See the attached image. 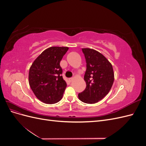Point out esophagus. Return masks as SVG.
Instances as JSON below:
<instances>
[{
	"instance_id": "obj_1",
	"label": "esophagus",
	"mask_w": 146,
	"mask_h": 146,
	"mask_svg": "<svg viewBox=\"0 0 146 146\" xmlns=\"http://www.w3.org/2000/svg\"><path fill=\"white\" fill-rule=\"evenodd\" d=\"M72 80H73V78H72V77L69 78V82H72Z\"/></svg>"
}]
</instances>
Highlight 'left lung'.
<instances>
[{
  "label": "left lung",
  "instance_id": "8db88e82",
  "mask_svg": "<svg viewBox=\"0 0 146 146\" xmlns=\"http://www.w3.org/2000/svg\"><path fill=\"white\" fill-rule=\"evenodd\" d=\"M86 63L84 80L86 87L79 93L78 99L86 104H95L108 94L114 80L111 64L96 50L83 48Z\"/></svg>",
  "mask_w": 146,
  "mask_h": 146
}]
</instances>
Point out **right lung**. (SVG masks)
Returning a JSON list of instances; mask_svg holds the SVG:
<instances>
[{
    "label": "right lung",
    "instance_id": "obj_1",
    "mask_svg": "<svg viewBox=\"0 0 146 146\" xmlns=\"http://www.w3.org/2000/svg\"><path fill=\"white\" fill-rule=\"evenodd\" d=\"M68 47H50L36 58L29 70V82L36 98L47 104L57 103L67 86L60 65Z\"/></svg>",
    "mask_w": 146,
    "mask_h": 146
}]
</instances>
